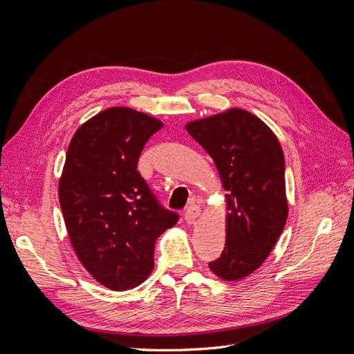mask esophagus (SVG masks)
<instances>
[{
  "instance_id": "esophagus-1",
  "label": "esophagus",
  "mask_w": 354,
  "mask_h": 354,
  "mask_svg": "<svg viewBox=\"0 0 354 354\" xmlns=\"http://www.w3.org/2000/svg\"><path fill=\"white\" fill-rule=\"evenodd\" d=\"M201 216V208L198 205H190L185 212V220L187 223H194Z\"/></svg>"
}]
</instances>
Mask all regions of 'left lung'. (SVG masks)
<instances>
[{
    "instance_id": "8db88e82",
    "label": "left lung",
    "mask_w": 354,
    "mask_h": 354,
    "mask_svg": "<svg viewBox=\"0 0 354 354\" xmlns=\"http://www.w3.org/2000/svg\"><path fill=\"white\" fill-rule=\"evenodd\" d=\"M212 158L226 194V246L209 263L223 281H241L266 261L288 218L285 158L259 116L232 108L186 124Z\"/></svg>"
}]
</instances>
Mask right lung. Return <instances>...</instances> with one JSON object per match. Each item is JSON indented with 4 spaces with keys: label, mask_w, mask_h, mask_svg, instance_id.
Returning <instances> with one entry per match:
<instances>
[{
    "label": "right lung",
    "mask_w": 354,
    "mask_h": 354,
    "mask_svg": "<svg viewBox=\"0 0 354 354\" xmlns=\"http://www.w3.org/2000/svg\"><path fill=\"white\" fill-rule=\"evenodd\" d=\"M164 124L124 106L104 109L75 131L59 180L66 230L81 264L112 291L143 283L155 242L178 220L159 207L137 171L146 142Z\"/></svg>",
    "instance_id": "1"
}]
</instances>
